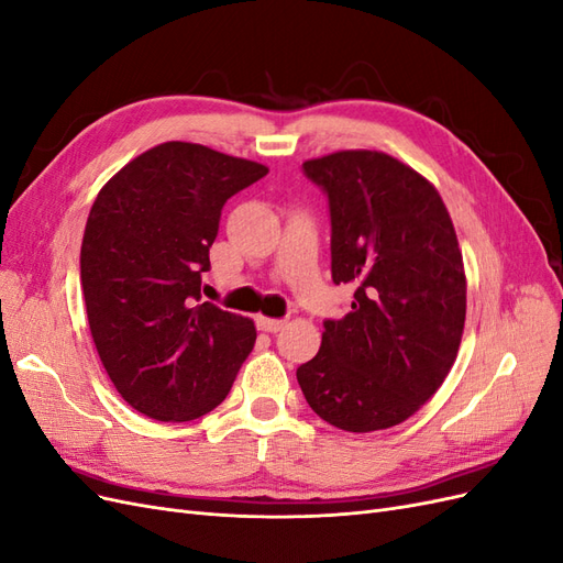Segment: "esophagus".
Instances as JSON below:
<instances>
[{"mask_svg": "<svg viewBox=\"0 0 563 563\" xmlns=\"http://www.w3.org/2000/svg\"><path fill=\"white\" fill-rule=\"evenodd\" d=\"M258 323V329L265 333H279L286 327V319H267V317H258L255 319Z\"/></svg>", "mask_w": 563, "mask_h": 563, "instance_id": "esophagus-1", "label": "esophagus"}]
</instances>
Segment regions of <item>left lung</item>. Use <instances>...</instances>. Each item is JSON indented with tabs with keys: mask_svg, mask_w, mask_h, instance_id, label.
I'll list each match as a JSON object with an SVG mask.
<instances>
[{
	"mask_svg": "<svg viewBox=\"0 0 563 563\" xmlns=\"http://www.w3.org/2000/svg\"><path fill=\"white\" fill-rule=\"evenodd\" d=\"M302 172L329 197L331 277L352 284L296 376L312 411L345 432L411 418L446 380L465 329L467 282L437 187L376 150H343Z\"/></svg>",
	"mask_w": 563,
	"mask_h": 563,
	"instance_id": "1",
	"label": "left lung"
}]
</instances>
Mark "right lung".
<instances>
[{
  "instance_id": "1",
  "label": "right lung",
  "mask_w": 563,
  "mask_h": 563,
  "mask_svg": "<svg viewBox=\"0 0 563 563\" xmlns=\"http://www.w3.org/2000/svg\"><path fill=\"white\" fill-rule=\"evenodd\" d=\"M267 166L197 143H162L98 192L81 242L89 329L110 380L162 422L207 416L251 354L249 317L201 302L225 201Z\"/></svg>"
}]
</instances>
